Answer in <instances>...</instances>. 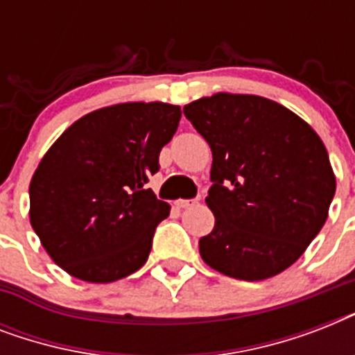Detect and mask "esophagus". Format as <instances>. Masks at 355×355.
Listing matches in <instances>:
<instances>
[{
	"instance_id": "esophagus-1",
	"label": "esophagus",
	"mask_w": 355,
	"mask_h": 355,
	"mask_svg": "<svg viewBox=\"0 0 355 355\" xmlns=\"http://www.w3.org/2000/svg\"><path fill=\"white\" fill-rule=\"evenodd\" d=\"M199 199H191V200H177V206L178 208H189V206H193Z\"/></svg>"
}]
</instances>
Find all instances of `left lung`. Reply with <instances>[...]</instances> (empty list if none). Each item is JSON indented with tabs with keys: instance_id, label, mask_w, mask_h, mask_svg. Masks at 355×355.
Masks as SVG:
<instances>
[{
	"instance_id": "obj_1",
	"label": "left lung",
	"mask_w": 355,
	"mask_h": 355,
	"mask_svg": "<svg viewBox=\"0 0 355 355\" xmlns=\"http://www.w3.org/2000/svg\"><path fill=\"white\" fill-rule=\"evenodd\" d=\"M211 149L206 205L216 227L200 237L211 269L258 282L293 265L326 223L336 175L308 123L259 96L216 94L184 107Z\"/></svg>"
}]
</instances>
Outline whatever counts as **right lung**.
I'll return each mask as SVG.
<instances>
[{
	"instance_id": "obj_1",
	"label": "right lung",
	"mask_w": 355,
	"mask_h": 355,
	"mask_svg": "<svg viewBox=\"0 0 355 355\" xmlns=\"http://www.w3.org/2000/svg\"><path fill=\"white\" fill-rule=\"evenodd\" d=\"M180 116L167 103H121L83 116L51 145L31 180L29 217L58 267L108 284L147 261L171 208L145 184Z\"/></svg>"
}]
</instances>
